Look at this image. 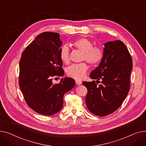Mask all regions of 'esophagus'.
<instances>
[{
	"label": "esophagus",
	"instance_id": "obj_1",
	"mask_svg": "<svg viewBox=\"0 0 146 146\" xmlns=\"http://www.w3.org/2000/svg\"><path fill=\"white\" fill-rule=\"evenodd\" d=\"M75 83H76V84L77 85H81L82 84V82L81 81H80V80H76L75 81Z\"/></svg>",
	"mask_w": 146,
	"mask_h": 146
}]
</instances>
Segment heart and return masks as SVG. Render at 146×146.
Wrapping results in <instances>:
<instances>
[{
	"label": "heart",
	"instance_id": "obj_1",
	"mask_svg": "<svg viewBox=\"0 0 146 146\" xmlns=\"http://www.w3.org/2000/svg\"><path fill=\"white\" fill-rule=\"evenodd\" d=\"M72 45L75 48L82 52V60H85L92 65L98 64L103 58L104 52L98 46H93L92 42L87 38H80L74 40ZM59 58L65 64L70 61V50L66 45L60 49ZM88 70L87 65L83 62L72 64L68 68L66 74L70 77L76 80H81Z\"/></svg>",
	"mask_w": 146,
	"mask_h": 146
}]
</instances>
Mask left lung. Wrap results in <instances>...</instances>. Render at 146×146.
Listing matches in <instances>:
<instances>
[{
	"label": "left lung",
	"instance_id": "left-lung-1",
	"mask_svg": "<svg viewBox=\"0 0 146 146\" xmlns=\"http://www.w3.org/2000/svg\"><path fill=\"white\" fill-rule=\"evenodd\" d=\"M101 61L90 76L91 82L83 81L87 88L86 105L94 115L103 117L114 112L121 105L130 90L133 69L131 56L121 40L104 44ZM101 80L102 84H97Z\"/></svg>",
	"mask_w": 146,
	"mask_h": 146
}]
</instances>
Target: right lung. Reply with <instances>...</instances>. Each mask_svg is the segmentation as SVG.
I'll return each mask as SVG.
<instances>
[{
    "label": "right lung",
    "instance_id": "add662e5",
    "mask_svg": "<svg viewBox=\"0 0 146 146\" xmlns=\"http://www.w3.org/2000/svg\"><path fill=\"white\" fill-rule=\"evenodd\" d=\"M62 41L56 32H43L26 48L19 64V87L27 104L35 112L51 115L61 110L64 94L75 86L69 77L54 84L52 77L63 76L59 52Z\"/></svg>",
    "mask_w": 146,
    "mask_h": 146
}]
</instances>
